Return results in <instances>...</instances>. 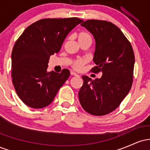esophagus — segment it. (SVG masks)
I'll list each match as a JSON object with an SVG mask.
<instances>
[{
  "label": "esophagus",
  "instance_id": "34e87169",
  "mask_svg": "<svg viewBox=\"0 0 150 150\" xmlns=\"http://www.w3.org/2000/svg\"><path fill=\"white\" fill-rule=\"evenodd\" d=\"M70 75H74V76H79V75H77L76 73H75V72L73 71H70Z\"/></svg>",
  "mask_w": 150,
  "mask_h": 150
}]
</instances>
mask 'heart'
I'll return each instance as SVG.
<instances>
[{"label":"heart","instance_id":"obj_1","mask_svg":"<svg viewBox=\"0 0 150 150\" xmlns=\"http://www.w3.org/2000/svg\"><path fill=\"white\" fill-rule=\"evenodd\" d=\"M77 39L79 43H82L84 42H92V37L90 34L85 32H80L77 34ZM87 60L86 58H79L75 60L73 63V66L75 69H80L82 66L85 63H87Z\"/></svg>","mask_w":150,"mask_h":150}]
</instances>
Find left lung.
Masks as SVG:
<instances>
[{"label": "left lung", "instance_id": "1", "mask_svg": "<svg viewBox=\"0 0 150 150\" xmlns=\"http://www.w3.org/2000/svg\"><path fill=\"white\" fill-rule=\"evenodd\" d=\"M95 39L91 71L102 73L92 80L83 75L79 100L87 113L104 116L112 112L128 94L132 84L135 56L132 46L117 26L110 22L89 20L81 24Z\"/></svg>", "mask_w": 150, "mask_h": 150}]
</instances>
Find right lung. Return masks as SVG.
I'll return each instance as SVG.
<instances>
[{"label":"right lung","mask_w":150,"mask_h":150,"mask_svg":"<svg viewBox=\"0 0 150 150\" xmlns=\"http://www.w3.org/2000/svg\"><path fill=\"white\" fill-rule=\"evenodd\" d=\"M82 22L77 18L43 19L25 29L11 55L14 87L23 103L34 108L46 107L70 76V71L48 72L50 56L59 52L65 37Z\"/></svg>","instance_id":"right-lung-1"}]
</instances>
